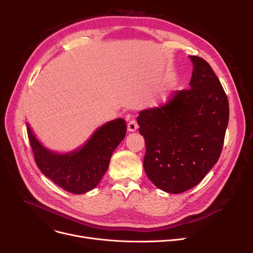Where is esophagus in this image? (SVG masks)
I'll list each match as a JSON object with an SVG mask.
<instances>
[{"instance_id":"obj_1","label":"esophagus","mask_w":253,"mask_h":253,"mask_svg":"<svg viewBox=\"0 0 253 253\" xmlns=\"http://www.w3.org/2000/svg\"><path fill=\"white\" fill-rule=\"evenodd\" d=\"M127 128H128V131H129V132H134V131H136V129L138 128V125H137L135 120H130V121H129L128 124H127Z\"/></svg>"}]
</instances>
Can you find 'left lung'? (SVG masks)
I'll return each instance as SVG.
<instances>
[{
	"mask_svg": "<svg viewBox=\"0 0 253 253\" xmlns=\"http://www.w3.org/2000/svg\"><path fill=\"white\" fill-rule=\"evenodd\" d=\"M190 89L174 91L163 104L139 112L143 168L169 194L188 191L218 161L229 123V101L218 78L201 57L190 56Z\"/></svg>",
	"mask_w": 253,
	"mask_h": 253,
	"instance_id": "1",
	"label": "left lung"
}]
</instances>
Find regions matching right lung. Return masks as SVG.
I'll list each match as a JSON object with an SVG mask.
<instances>
[{
	"label": "right lung",
	"mask_w": 253,
	"mask_h": 253,
	"mask_svg": "<svg viewBox=\"0 0 253 253\" xmlns=\"http://www.w3.org/2000/svg\"><path fill=\"white\" fill-rule=\"evenodd\" d=\"M35 161L42 173L72 194H85L101 180L109 168L111 157L126 135V121L118 118L98 127L82 145L74 151H51L35 135L26 122Z\"/></svg>",
	"instance_id": "obj_1"
}]
</instances>
